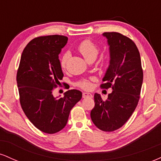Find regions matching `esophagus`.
<instances>
[{
  "mask_svg": "<svg viewBox=\"0 0 161 161\" xmlns=\"http://www.w3.org/2000/svg\"><path fill=\"white\" fill-rule=\"evenodd\" d=\"M82 97L84 98H86V97H92V95L91 93H88V92H83Z\"/></svg>",
  "mask_w": 161,
  "mask_h": 161,
  "instance_id": "34e87169",
  "label": "esophagus"
}]
</instances>
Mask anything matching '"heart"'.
I'll use <instances>...</instances> for the list:
<instances>
[{
    "mask_svg": "<svg viewBox=\"0 0 161 161\" xmlns=\"http://www.w3.org/2000/svg\"><path fill=\"white\" fill-rule=\"evenodd\" d=\"M78 48L79 52L82 53V55L86 60H89L91 58H96L99 52V50L97 46L90 40L83 41L79 44ZM69 57V53L68 52L65 53L63 55L61 60H60V65H61L62 67H65ZM77 85L81 88H84V89H88L91 87V83H90L89 81L86 80V79L79 82L77 83Z\"/></svg>",
    "mask_w": 161,
    "mask_h": 161,
    "instance_id": "b5f03b06",
    "label": "heart"
}]
</instances>
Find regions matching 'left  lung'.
Wrapping results in <instances>:
<instances>
[{
    "label": "left lung",
    "instance_id": "left-lung-1",
    "mask_svg": "<svg viewBox=\"0 0 161 161\" xmlns=\"http://www.w3.org/2000/svg\"><path fill=\"white\" fill-rule=\"evenodd\" d=\"M103 36L108 40L110 62L101 87L113 91L106 101L95 94L91 118L99 129L113 132L126 123L137 106L143 71L139 51L130 38L118 32H104Z\"/></svg>",
    "mask_w": 161,
    "mask_h": 161
}]
</instances>
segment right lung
<instances>
[{"label": "right lung", "instance_id": "add662e5", "mask_svg": "<svg viewBox=\"0 0 161 161\" xmlns=\"http://www.w3.org/2000/svg\"><path fill=\"white\" fill-rule=\"evenodd\" d=\"M64 36H42L24 48L16 75L20 104L28 119L43 132L53 134L65 127L71 109L82 98L76 89L55 97L53 89L64 77L59 54L67 43Z\"/></svg>", "mask_w": 161, "mask_h": 161}]
</instances>
